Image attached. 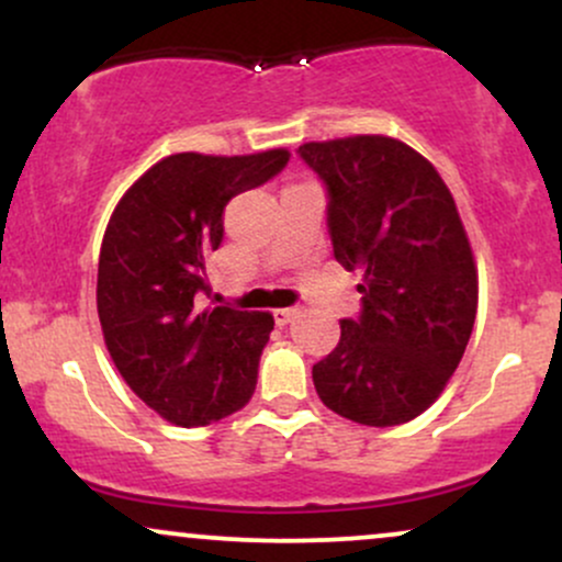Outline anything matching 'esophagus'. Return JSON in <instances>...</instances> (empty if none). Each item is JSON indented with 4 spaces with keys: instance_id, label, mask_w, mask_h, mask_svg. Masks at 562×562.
<instances>
[{
    "instance_id": "obj_1",
    "label": "esophagus",
    "mask_w": 562,
    "mask_h": 562,
    "mask_svg": "<svg viewBox=\"0 0 562 562\" xmlns=\"http://www.w3.org/2000/svg\"><path fill=\"white\" fill-rule=\"evenodd\" d=\"M295 314H299V306H285V308H274V322L277 325H288V322H293Z\"/></svg>"
}]
</instances>
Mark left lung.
Returning <instances> with one entry per match:
<instances>
[{"instance_id": "8db88e82", "label": "left lung", "mask_w": 562, "mask_h": 562, "mask_svg": "<svg viewBox=\"0 0 562 562\" xmlns=\"http://www.w3.org/2000/svg\"><path fill=\"white\" fill-rule=\"evenodd\" d=\"M327 187L335 261L362 269V312L314 364L322 404L370 428L415 420L460 364L479 308V269L449 187L428 158L383 134L306 142Z\"/></svg>"}]
</instances>
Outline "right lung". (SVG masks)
<instances>
[{
    "label": "right lung",
    "mask_w": 562,
    "mask_h": 562,
    "mask_svg": "<svg viewBox=\"0 0 562 562\" xmlns=\"http://www.w3.org/2000/svg\"><path fill=\"white\" fill-rule=\"evenodd\" d=\"M290 153L158 160L115 205L97 267V314L113 364L164 420L200 428L250 402L274 330L269 312L200 308L224 209L285 169Z\"/></svg>",
    "instance_id": "1"
}]
</instances>
